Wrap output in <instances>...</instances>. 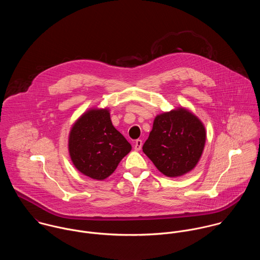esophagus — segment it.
I'll return each mask as SVG.
<instances>
[{"label":"esophagus","instance_id":"esophagus-1","mask_svg":"<svg viewBox=\"0 0 260 260\" xmlns=\"http://www.w3.org/2000/svg\"><path fill=\"white\" fill-rule=\"evenodd\" d=\"M142 146H143V142L141 141V140H138V141H136V143H135V149L136 150H141L142 149Z\"/></svg>","mask_w":260,"mask_h":260}]
</instances>
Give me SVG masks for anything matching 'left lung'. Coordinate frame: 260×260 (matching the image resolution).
<instances>
[{
	"mask_svg": "<svg viewBox=\"0 0 260 260\" xmlns=\"http://www.w3.org/2000/svg\"><path fill=\"white\" fill-rule=\"evenodd\" d=\"M205 141V126L199 116L178 107L154 117L143 151L160 173L177 177L197 167Z\"/></svg>",
	"mask_w": 260,
	"mask_h": 260,
	"instance_id": "left-lung-1",
	"label": "left lung"
}]
</instances>
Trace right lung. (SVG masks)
<instances>
[{
	"label": "right lung",
	"instance_id": "add662e5",
	"mask_svg": "<svg viewBox=\"0 0 260 260\" xmlns=\"http://www.w3.org/2000/svg\"><path fill=\"white\" fill-rule=\"evenodd\" d=\"M68 147L71 160L83 174L96 180L108 178L132 145L112 123L109 108H91L73 123Z\"/></svg>",
	"mask_w": 260,
	"mask_h": 260
}]
</instances>
